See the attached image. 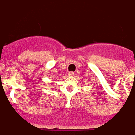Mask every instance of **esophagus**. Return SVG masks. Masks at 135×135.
<instances>
[{"label": "esophagus", "instance_id": "1", "mask_svg": "<svg viewBox=\"0 0 135 135\" xmlns=\"http://www.w3.org/2000/svg\"><path fill=\"white\" fill-rule=\"evenodd\" d=\"M68 75H69V76H73V75H74V73H73V72H72V71H70V72H69V73H68Z\"/></svg>", "mask_w": 135, "mask_h": 135}]
</instances>
